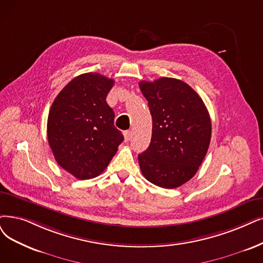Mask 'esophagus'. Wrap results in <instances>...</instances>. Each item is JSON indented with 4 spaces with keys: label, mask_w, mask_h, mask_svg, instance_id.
Returning a JSON list of instances; mask_svg holds the SVG:
<instances>
[{
    "label": "esophagus",
    "mask_w": 263,
    "mask_h": 263,
    "mask_svg": "<svg viewBox=\"0 0 263 263\" xmlns=\"http://www.w3.org/2000/svg\"><path fill=\"white\" fill-rule=\"evenodd\" d=\"M130 138H132V132H130V130L124 132V139H125V141H126V142L129 141Z\"/></svg>",
    "instance_id": "34e87169"
}]
</instances>
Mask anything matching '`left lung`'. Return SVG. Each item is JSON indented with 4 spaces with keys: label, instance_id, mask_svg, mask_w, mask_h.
<instances>
[{
    "label": "left lung",
    "instance_id": "obj_1",
    "mask_svg": "<svg viewBox=\"0 0 263 263\" xmlns=\"http://www.w3.org/2000/svg\"><path fill=\"white\" fill-rule=\"evenodd\" d=\"M152 115L150 145L138 155L151 183L175 189L196 174L212 138V122L202 98L186 83L161 78L139 83Z\"/></svg>",
    "mask_w": 263,
    "mask_h": 263
}]
</instances>
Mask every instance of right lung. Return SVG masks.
I'll return each instance as SVG.
<instances>
[{"label":"right lung","instance_id":"add662e5","mask_svg":"<svg viewBox=\"0 0 263 263\" xmlns=\"http://www.w3.org/2000/svg\"><path fill=\"white\" fill-rule=\"evenodd\" d=\"M113 84L99 73H84L62 88L50 107L49 146L59 166L78 179L99 176L124 140L106 101Z\"/></svg>","mask_w":263,"mask_h":263}]
</instances>
